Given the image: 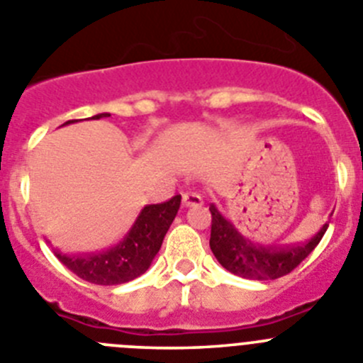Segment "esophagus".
<instances>
[{"instance_id": "1", "label": "esophagus", "mask_w": 363, "mask_h": 363, "mask_svg": "<svg viewBox=\"0 0 363 363\" xmlns=\"http://www.w3.org/2000/svg\"><path fill=\"white\" fill-rule=\"evenodd\" d=\"M182 206L184 208H197V206H202V197L199 193L188 191L182 195Z\"/></svg>"}]
</instances>
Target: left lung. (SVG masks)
Masks as SVG:
<instances>
[{
  "label": "left lung",
  "instance_id": "obj_1",
  "mask_svg": "<svg viewBox=\"0 0 363 363\" xmlns=\"http://www.w3.org/2000/svg\"><path fill=\"white\" fill-rule=\"evenodd\" d=\"M209 211H211L209 247L215 258L223 269L235 276L254 281L277 279L292 272L308 254L319 245L330 225L326 222L313 236L303 242L269 247L252 242L245 235H242L229 220L223 218L215 204L209 206Z\"/></svg>",
  "mask_w": 363,
  "mask_h": 363
}]
</instances>
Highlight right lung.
Returning <instances> with one entry per match:
<instances>
[{
    "label": "right lung",
    "instance_id": "right-lung-1",
    "mask_svg": "<svg viewBox=\"0 0 363 363\" xmlns=\"http://www.w3.org/2000/svg\"><path fill=\"white\" fill-rule=\"evenodd\" d=\"M107 116L111 114L101 113L93 116V120ZM74 121L77 120H69L64 125ZM179 206H181V195H175L162 204L145 206L127 235L109 249L82 254V256H67L55 250V256L71 272L93 284L113 286V284L128 283L147 272L148 267L152 265L155 254L161 249L164 235L177 215Z\"/></svg>",
    "mask_w": 363,
    "mask_h": 363
}]
</instances>
